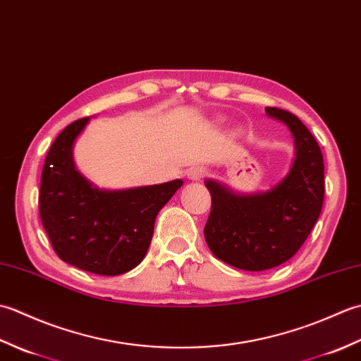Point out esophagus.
Returning <instances> with one entry per match:
<instances>
[{"mask_svg":"<svg viewBox=\"0 0 361 361\" xmlns=\"http://www.w3.org/2000/svg\"><path fill=\"white\" fill-rule=\"evenodd\" d=\"M206 175V169L202 166H195V167H190L188 171V176L190 180H202L203 176Z\"/></svg>","mask_w":361,"mask_h":361,"instance_id":"34e87169","label":"esophagus"}]
</instances>
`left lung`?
Instances as JSON below:
<instances>
[{"label": "left lung", "mask_w": 361, "mask_h": 361, "mask_svg": "<svg viewBox=\"0 0 361 361\" xmlns=\"http://www.w3.org/2000/svg\"><path fill=\"white\" fill-rule=\"evenodd\" d=\"M268 116L286 122L296 142L290 173L264 194L235 195L208 180L211 212L204 239L214 256L235 268L262 271L293 257L319 219L324 202V161L319 145L301 121L278 106Z\"/></svg>", "instance_id": "left-lung-1"}]
</instances>
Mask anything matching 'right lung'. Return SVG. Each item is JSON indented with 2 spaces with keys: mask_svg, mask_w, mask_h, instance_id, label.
Returning <instances> with one entry per match:
<instances>
[{
  "mask_svg": "<svg viewBox=\"0 0 361 361\" xmlns=\"http://www.w3.org/2000/svg\"><path fill=\"white\" fill-rule=\"evenodd\" d=\"M90 118L62 130L46 155L38 211L52 250L66 264L90 273L116 276L140 265L159 209L183 185L99 190L75 171L73 144Z\"/></svg>",
  "mask_w": 361,
  "mask_h": 361,
  "instance_id": "obj_1",
  "label": "right lung"
}]
</instances>
